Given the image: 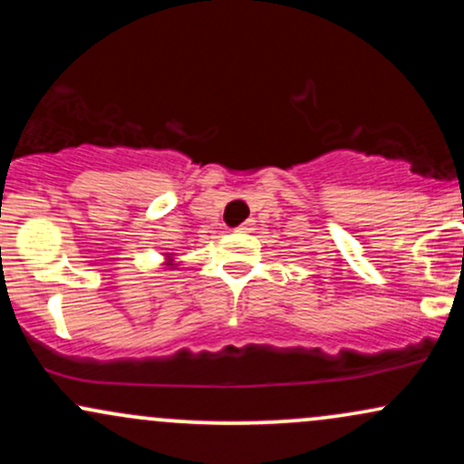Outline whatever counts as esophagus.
<instances>
[{"label":"esophagus","mask_w":464,"mask_h":464,"mask_svg":"<svg viewBox=\"0 0 464 464\" xmlns=\"http://www.w3.org/2000/svg\"><path fill=\"white\" fill-rule=\"evenodd\" d=\"M253 225H255L253 220H246V222H242V225L237 227V231H239V233H248V231H253Z\"/></svg>","instance_id":"1"}]
</instances>
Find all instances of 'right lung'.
<instances>
[{"label":"right lung","instance_id":"right-lung-1","mask_svg":"<svg viewBox=\"0 0 464 464\" xmlns=\"http://www.w3.org/2000/svg\"><path fill=\"white\" fill-rule=\"evenodd\" d=\"M165 255H168V262H165L163 266H168V268H174V266H177V264H174V255L172 253H165Z\"/></svg>","mask_w":464,"mask_h":464}]
</instances>
